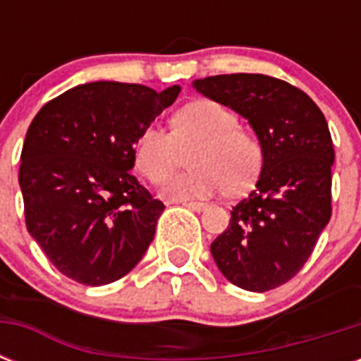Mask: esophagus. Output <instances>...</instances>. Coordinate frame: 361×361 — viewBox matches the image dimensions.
I'll use <instances>...</instances> for the list:
<instances>
[{"label":"esophagus","mask_w":361,"mask_h":361,"mask_svg":"<svg viewBox=\"0 0 361 361\" xmlns=\"http://www.w3.org/2000/svg\"><path fill=\"white\" fill-rule=\"evenodd\" d=\"M174 202L183 204L185 208L195 209V212H204V209H206V204L204 202H191V200H174Z\"/></svg>","instance_id":"obj_1"}]
</instances>
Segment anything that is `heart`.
Masks as SVG:
<instances>
[{
  "label": "heart",
  "instance_id": "heart-1",
  "mask_svg": "<svg viewBox=\"0 0 361 361\" xmlns=\"http://www.w3.org/2000/svg\"><path fill=\"white\" fill-rule=\"evenodd\" d=\"M189 164L163 187L170 200H197L215 192H241L257 181L264 163L262 144L240 129L238 116L215 101H195L172 118V133L147 125L135 144L136 169L152 183H163L181 166L190 147Z\"/></svg>",
  "mask_w": 361,
  "mask_h": 361
}]
</instances>
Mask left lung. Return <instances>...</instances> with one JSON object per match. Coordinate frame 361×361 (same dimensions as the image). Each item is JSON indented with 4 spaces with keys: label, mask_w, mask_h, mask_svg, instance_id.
Here are the masks:
<instances>
[{
    "label": "left lung",
    "mask_w": 361,
    "mask_h": 361,
    "mask_svg": "<svg viewBox=\"0 0 361 361\" xmlns=\"http://www.w3.org/2000/svg\"><path fill=\"white\" fill-rule=\"evenodd\" d=\"M192 87L245 118L262 144L257 189L209 249L232 285L271 290L303 268L331 217L336 153L326 118L307 93L274 76L217 75Z\"/></svg>",
    "instance_id": "left-lung-1"
}]
</instances>
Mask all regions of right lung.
<instances>
[{
    "label": "right lung",
    "instance_id": "1",
    "mask_svg": "<svg viewBox=\"0 0 361 361\" xmlns=\"http://www.w3.org/2000/svg\"><path fill=\"white\" fill-rule=\"evenodd\" d=\"M180 90L90 82L52 99L31 121L18 172L25 226L69 279L109 285L147 251L164 206L129 170L140 133Z\"/></svg>",
    "mask_w": 361,
    "mask_h": 361
}]
</instances>
